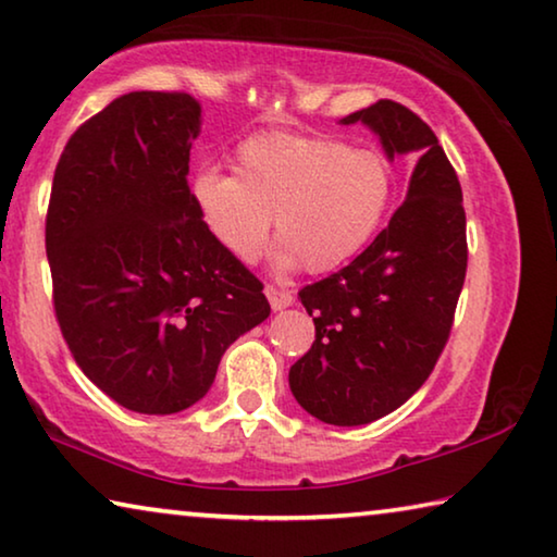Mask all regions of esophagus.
I'll list each match as a JSON object with an SVG mask.
<instances>
[{"mask_svg": "<svg viewBox=\"0 0 557 557\" xmlns=\"http://www.w3.org/2000/svg\"><path fill=\"white\" fill-rule=\"evenodd\" d=\"M267 298H269L273 311H281V308H288L290 304H294V296L278 286H267Z\"/></svg>", "mask_w": 557, "mask_h": 557, "instance_id": "1", "label": "esophagus"}]
</instances>
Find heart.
Segmentation results:
<instances>
[{
    "label": "heart",
    "mask_w": 557,
    "mask_h": 557,
    "mask_svg": "<svg viewBox=\"0 0 557 557\" xmlns=\"http://www.w3.org/2000/svg\"><path fill=\"white\" fill-rule=\"evenodd\" d=\"M209 234L253 261L276 216L281 269L326 273L363 249L391 201V166L381 151L301 134H259L236 151L234 174L201 171L191 186Z\"/></svg>",
    "instance_id": "1"
}]
</instances>
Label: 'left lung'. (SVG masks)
Returning a JSON list of instances; mask_svg holds the SVG:
<instances>
[{
  "mask_svg": "<svg viewBox=\"0 0 557 557\" xmlns=\"http://www.w3.org/2000/svg\"><path fill=\"white\" fill-rule=\"evenodd\" d=\"M363 122L388 159L416 153L406 201L388 226L329 278L298 290L315 341L288 371L294 398L331 425H366L404 406L448 344L466 281L463 191L421 116L381 99L341 124Z\"/></svg>",
  "mask_w": 557,
  "mask_h": 557,
  "instance_id": "1",
  "label": "left lung"
}]
</instances>
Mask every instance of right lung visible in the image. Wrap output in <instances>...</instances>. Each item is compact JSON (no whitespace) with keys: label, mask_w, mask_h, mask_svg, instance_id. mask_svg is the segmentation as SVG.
I'll return each mask as SVG.
<instances>
[{"label":"right lung","mask_w":557,"mask_h":557,"mask_svg":"<svg viewBox=\"0 0 557 557\" xmlns=\"http://www.w3.org/2000/svg\"><path fill=\"white\" fill-rule=\"evenodd\" d=\"M199 126L189 94H124L72 134L51 184L59 329L94 386L136 413L194 406L224 350L271 313L261 281L194 203Z\"/></svg>","instance_id":"right-lung-1"}]
</instances>
